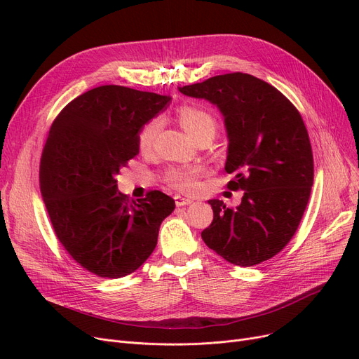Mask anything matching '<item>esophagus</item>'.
<instances>
[{
	"mask_svg": "<svg viewBox=\"0 0 359 359\" xmlns=\"http://www.w3.org/2000/svg\"><path fill=\"white\" fill-rule=\"evenodd\" d=\"M175 201H176L177 207H183V205H188V204L194 203L191 198H183V196H180V195L175 196Z\"/></svg>",
	"mask_w": 359,
	"mask_h": 359,
	"instance_id": "obj_1",
	"label": "esophagus"
}]
</instances>
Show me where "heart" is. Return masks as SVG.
<instances>
[{
	"label": "heart",
	"instance_id": "1",
	"mask_svg": "<svg viewBox=\"0 0 359 359\" xmlns=\"http://www.w3.org/2000/svg\"><path fill=\"white\" fill-rule=\"evenodd\" d=\"M179 121L182 126L184 128L194 140L196 137L203 133L207 131H216V121L212 116L209 111H205L200 107L195 106H183L179 110ZM159 119H152L149 121L138 134V144H140L142 149H149L152 146L155 137L159 131ZM198 175V171L188 168H176V170H170L167 175V182L171 184L172 188H176L179 191H191L195 187V177Z\"/></svg>",
	"mask_w": 359,
	"mask_h": 359
}]
</instances>
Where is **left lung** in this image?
Here are the masks:
<instances>
[{
	"mask_svg": "<svg viewBox=\"0 0 359 359\" xmlns=\"http://www.w3.org/2000/svg\"><path fill=\"white\" fill-rule=\"evenodd\" d=\"M221 111L228 138L225 171L231 189L245 191L228 209L209 200L213 222L201 237L225 261L252 267L279 253L295 234L313 184L306 125L282 92L245 73L215 76L179 88Z\"/></svg>",
	"mask_w": 359,
	"mask_h": 359,
	"instance_id": "8db88e82",
	"label": "left lung"
}]
</instances>
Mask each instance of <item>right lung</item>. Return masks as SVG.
<instances>
[{"mask_svg":"<svg viewBox=\"0 0 359 359\" xmlns=\"http://www.w3.org/2000/svg\"><path fill=\"white\" fill-rule=\"evenodd\" d=\"M170 95L106 85L68 102L50 126L40 161V191L56 237L83 269L119 279L154 252L176 203L161 191L133 200L116 176L138 154V134Z\"/></svg>","mask_w":359,"mask_h":359,"instance_id":"1","label":"right lung"}]
</instances>
